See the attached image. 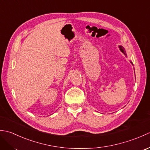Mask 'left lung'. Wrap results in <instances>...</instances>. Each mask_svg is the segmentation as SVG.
Wrapping results in <instances>:
<instances>
[{
  "instance_id": "8db88e82",
  "label": "left lung",
  "mask_w": 150,
  "mask_h": 150,
  "mask_svg": "<svg viewBox=\"0 0 150 150\" xmlns=\"http://www.w3.org/2000/svg\"><path fill=\"white\" fill-rule=\"evenodd\" d=\"M119 48H120V50L121 51V52H122L124 54V55H125L126 56H127L126 55V52H125V50H124V47L122 46H119ZM131 63L132 64V65H133V63L131 62Z\"/></svg>"
}]
</instances>
